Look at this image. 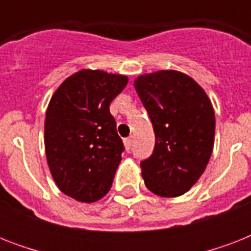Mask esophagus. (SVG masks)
<instances>
[{
    "instance_id": "esophagus-1",
    "label": "esophagus",
    "mask_w": 251,
    "mask_h": 251,
    "mask_svg": "<svg viewBox=\"0 0 251 251\" xmlns=\"http://www.w3.org/2000/svg\"><path fill=\"white\" fill-rule=\"evenodd\" d=\"M131 145H133V138H125L124 139V146H125V150L129 152L130 149H131Z\"/></svg>"
}]
</instances>
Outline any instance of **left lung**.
Masks as SVG:
<instances>
[{"label": "left lung", "mask_w": 251, "mask_h": 251, "mask_svg": "<svg viewBox=\"0 0 251 251\" xmlns=\"http://www.w3.org/2000/svg\"><path fill=\"white\" fill-rule=\"evenodd\" d=\"M134 87L152 122L155 149L142 161V177L153 194H185L203 175L215 139V112L207 94L177 70L142 74Z\"/></svg>", "instance_id": "left-lung-1"}]
</instances>
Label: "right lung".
I'll use <instances>...</instances> for the list:
<instances>
[{"label":"right lung","mask_w":251,"mask_h":251,"mask_svg":"<svg viewBox=\"0 0 251 251\" xmlns=\"http://www.w3.org/2000/svg\"><path fill=\"white\" fill-rule=\"evenodd\" d=\"M129 78L102 70L74 73L54 91L44 124L45 155L57 187L78 202L109 191L124 143L109 112Z\"/></svg>","instance_id":"right-lung-1"}]
</instances>
